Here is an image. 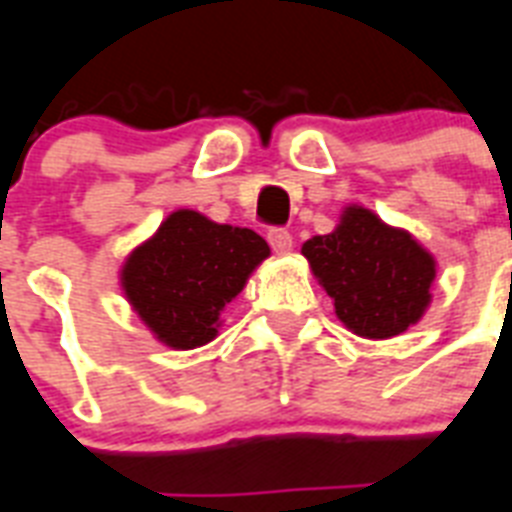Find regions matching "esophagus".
<instances>
[{
    "label": "esophagus",
    "instance_id": "obj_1",
    "mask_svg": "<svg viewBox=\"0 0 512 512\" xmlns=\"http://www.w3.org/2000/svg\"><path fill=\"white\" fill-rule=\"evenodd\" d=\"M268 244L273 247V252L284 255V252L292 249V233L284 231V228H271V231H268Z\"/></svg>",
    "mask_w": 512,
    "mask_h": 512
}]
</instances>
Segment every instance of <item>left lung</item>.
Instances as JSON below:
<instances>
[{"instance_id": "obj_1", "label": "left lung", "mask_w": 512, "mask_h": 512, "mask_svg": "<svg viewBox=\"0 0 512 512\" xmlns=\"http://www.w3.org/2000/svg\"><path fill=\"white\" fill-rule=\"evenodd\" d=\"M303 255L335 300L337 319L358 337L401 335L430 305L433 255L409 231L382 223L372 209L345 207L335 231L305 241Z\"/></svg>"}]
</instances>
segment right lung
I'll return each instance as SVG.
<instances>
[{
    "mask_svg": "<svg viewBox=\"0 0 512 512\" xmlns=\"http://www.w3.org/2000/svg\"><path fill=\"white\" fill-rule=\"evenodd\" d=\"M268 255L255 231L177 209L124 260V297L156 340L175 350L199 348L215 340L225 305Z\"/></svg>",
    "mask_w": 512,
    "mask_h": 512,
    "instance_id": "right-lung-1",
    "label": "right lung"
}]
</instances>
